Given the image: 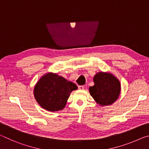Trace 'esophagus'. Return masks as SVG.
<instances>
[{
	"instance_id": "34e87169",
	"label": "esophagus",
	"mask_w": 149,
	"mask_h": 149,
	"mask_svg": "<svg viewBox=\"0 0 149 149\" xmlns=\"http://www.w3.org/2000/svg\"><path fill=\"white\" fill-rule=\"evenodd\" d=\"M78 89H79V90H83L84 89V85H79V86H78Z\"/></svg>"
}]
</instances>
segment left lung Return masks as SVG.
Here are the masks:
<instances>
[{
  "instance_id": "left-lung-1",
  "label": "left lung",
  "mask_w": 149,
  "mask_h": 149,
  "mask_svg": "<svg viewBox=\"0 0 149 149\" xmlns=\"http://www.w3.org/2000/svg\"><path fill=\"white\" fill-rule=\"evenodd\" d=\"M95 85L89 87L90 95L98 104L110 105L118 99L120 93V83L110 73L99 72L93 78Z\"/></svg>"
}]
</instances>
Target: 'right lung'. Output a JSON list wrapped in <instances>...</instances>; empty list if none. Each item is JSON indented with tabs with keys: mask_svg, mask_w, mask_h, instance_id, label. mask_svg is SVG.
Listing matches in <instances>:
<instances>
[{
	"mask_svg": "<svg viewBox=\"0 0 149 149\" xmlns=\"http://www.w3.org/2000/svg\"><path fill=\"white\" fill-rule=\"evenodd\" d=\"M76 85L56 74L48 73L39 79L34 88L37 102L47 110L54 112L62 110Z\"/></svg>",
	"mask_w": 149,
	"mask_h": 149,
	"instance_id": "1",
	"label": "right lung"
}]
</instances>
